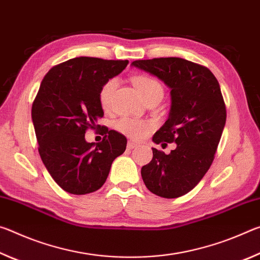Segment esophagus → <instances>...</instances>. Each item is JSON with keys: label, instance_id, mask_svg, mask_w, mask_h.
I'll list each match as a JSON object with an SVG mask.
<instances>
[{"label": "esophagus", "instance_id": "1", "mask_svg": "<svg viewBox=\"0 0 260 260\" xmlns=\"http://www.w3.org/2000/svg\"><path fill=\"white\" fill-rule=\"evenodd\" d=\"M138 146H139V144L135 143L134 141H128V143H127V148H128V149H134Z\"/></svg>", "mask_w": 260, "mask_h": 260}]
</instances>
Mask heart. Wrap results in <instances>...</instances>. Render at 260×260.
Instances as JSON below:
<instances>
[{
  "label": "heart",
  "mask_w": 260,
  "mask_h": 260,
  "mask_svg": "<svg viewBox=\"0 0 260 260\" xmlns=\"http://www.w3.org/2000/svg\"><path fill=\"white\" fill-rule=\"evenodd\" d=\"M133 83L140 95L143 98V100L151 93H155V91H162L160 83L156 81L155 79L149 77H135L133 79ZM114 88H116V80H114V79H110V80L105 82L102 88H101L99 98L100 103L102 105L103 109H108L110 107ZM151 127L152 125L150 122L131 119V118H121V119L117 122V129L121 132L122 134L131 136V138L133 139L143 138Z\"/></svg>",
  "instance_id": "heart-1"
}]
</instances>
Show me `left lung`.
<instances>
[{"instance_id": "1", "label": "left lung", "mask_w": 260, "mask_h": 260, "mask_svg": "<svg viewBox=\"0 0 260 260\" xmlns=\"http://www.w3.org/2000/svg\"><path fill=\"white\" fill-rule=\"evenodd\" d=\"M131 65L171 89L169 118L152 141L177 144L169 155L152 148L151 161L141 169L143 182L157 196L180 197L201 181L214 159L226 124L219 82L209 69L179 57L135 60Z\"/></svg>"}]
</instances>
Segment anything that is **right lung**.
<instances>
[{
  "label": "right lung",
  "mask_w": 260,
  "mask_h": 260,
  "mask_svg": "<svg viewBox=\"0 0 260 260\" xmlns=\"http://www.w3.org/2000/svg\"><path fill=\"white\" fill-rule=\"evenodd\" d=\"M128 60L77 57L56 65L40 85L32 105L39 153L48 172L65 191L85 195L107 181L112 161L126 150L127 139L103 127L102 142H87L104 116L100 90L122 72Z\"/></svg>",
  "instance_id": "obj_1"
}]
</instances>
